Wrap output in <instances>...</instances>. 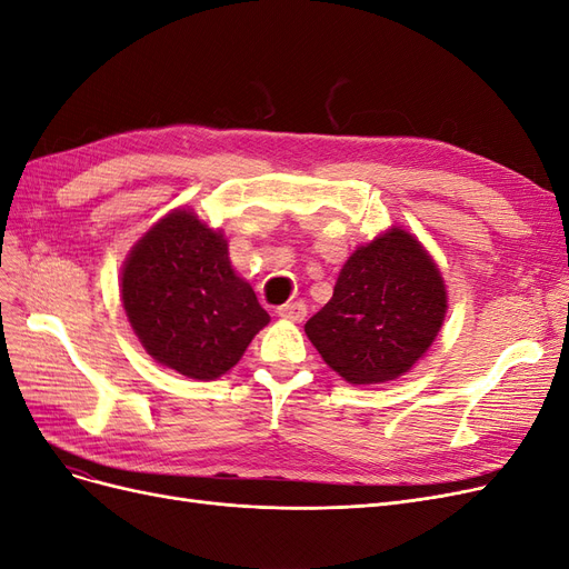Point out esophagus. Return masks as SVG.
Returning a JSON list of instances; mask_svg holds the SVG:
<instances>
[{"instance_id":"esophagus-1","label":"esophagus","mask_w":569,"mask_h":569,"mask_svg":"<svg viewBox=\"0 0 569 569\" xmlns=\"http://www.w3.org/2000/svg\"><path fill=\"white\" fill-rule=\"evenodd\" d=\"M277 313L281 319H288V321H305V317H307V305L302 302V300H298V302H286V305H281L279 309H277Z\"/></svg>"}]
</instances>
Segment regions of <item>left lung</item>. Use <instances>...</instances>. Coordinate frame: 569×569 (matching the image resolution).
Here are the masks:
<instances>
[{"label": "left lung", "instance_id": "8db88e82", "mask_svg": "<svg viewBox=\"0 0 569 569\" xmlns=\"http://www.w3.org/2000/svg\"><path fill=\"white\" fill-rule=\"evenodd\" d=\"M446 313L448 288L429 250L391 227L351 252L330 302L305 332L342 380L382 385L422 359Z\"/></svg>", "mask_w": 569, "mask_h": 569}]
</instances>
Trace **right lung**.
I'll list each match as a JSON object with an SVG mask.
<instances>
[{
    "label": "right lung",
    "instance_id": "right-lung-1",
    "mask_svg": "<svg viewBox=\"0 0 569 569\" xmlns=\"http://www.w3.org/2000/svg\"><path fill=\"white\" fill-rule=\"evenodd\" d=\"M121 305L152 359L189 380H218L269 323L231 267L222 229L192 208L154 222L121 267Z\"/></svg>",
    "mask_w": 569,
    "mask_h": 569
}]
</instances>
